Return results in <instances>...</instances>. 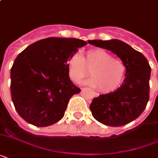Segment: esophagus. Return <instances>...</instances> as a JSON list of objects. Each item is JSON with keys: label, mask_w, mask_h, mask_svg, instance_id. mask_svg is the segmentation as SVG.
<instances>
[{"label": "esophagus", "mask_w": 158, "mask_h": 158, "mask_svg": "<svg viewBox=\"0 0 158 158\" xmlns=\"http://www.w3.org/2000/svg\"><path fill=\"white\" fill-rule=\"evenodd\" d=\"M92 94H93V96L94 97H98V95H99L98 93H95V92H94V91H92Z\"/></svg>", "instance_id": "34e87169"}]
</instances>
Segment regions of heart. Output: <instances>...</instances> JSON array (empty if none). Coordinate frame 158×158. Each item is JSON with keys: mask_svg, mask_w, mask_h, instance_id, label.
<instances>
[{"mask_svg": "<svg viewBox=\"0 0 158 158\" xmlns=\"http://www.w3.org/2000/svg\"><path fill=\"white\" fill-rule=\"evenodd\" d=\"M67 68L71 79L79 82L89 73L92 76L87 84L98 88L102 93L115 91L122 84L126 74V65L119 58L102 48H94L87 51L83 56L75 53L67 60Z\"/></svg>", "mask_w": 158, "mask_h": 158, "instance_id": "heart-1", "label": "heart"}]
</instances>
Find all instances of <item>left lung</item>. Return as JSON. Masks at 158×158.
<instances>
[{"label":"left lung","mask_w":158,"mask_h":158,"mask_svg":"<svg viewBox=\"0 0 158 158\" xmlns=\"http://www.w3.org/2000/svg\"><path fill=\"white\" fill-rule=\"evenodd\" d=\"M88 43L111 51L126 65V74L120 88L93 99L92 115L103 125L118 127L136 120L149 100L151 67L146 57L127 43L117 39L89 40Z\"/></svg>","instance_id":"8db88e82"}]
</instances>
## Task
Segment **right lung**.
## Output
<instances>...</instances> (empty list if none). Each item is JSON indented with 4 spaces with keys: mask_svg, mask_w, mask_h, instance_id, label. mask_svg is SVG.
Returning a JSON list of instances; mask_svg holds the SVG:
<instances>
[{
    "mask_svg": "<svg viewBox=\"0 0 158 158\" xmlns=\"http://www.w3.org/2000/svg\"><path fill=\"white\" fill-rule=\"evenodd\" d=\"M86 44L77 38H48L18 55L10 71L11 98L25 121L45 127L61 120L69 99L80 92L69 79L67 60Z\"/></svg>",
    "mask_w": 158,
    "mask_h": 158,
    "instance_id": "1",
    "label": "right lung"
}]
</instances>
